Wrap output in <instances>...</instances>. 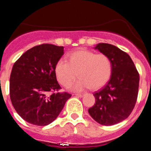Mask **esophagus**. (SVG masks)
<instances>
[{
  "mask_svg": "<svg viewBox=\"0 0 151 151\" xmlns=\"http://www.w3.org/2000/svg\"><path fill=\"white\" fill-rule=\"evenodd\" d=\"M75 95L76 96V97H83L84 94H75Z\"/></svg>",
  "mask_w": 151,
  "mask_h": 151,
  "instance_id": "obj_1",
  "label": "esophagus"
}]
</instances>
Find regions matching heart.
I'll return each mask as SVG.
<instances>
[{
	"label": "heart",
	"instance_id": "obj_1",
	"mask_svg": "<svg viewBox=\"0 0 151 151\" xmlns=\"http://www.w3.org/2000/svg\"><path fill=\"white\" fill-rule=\"evenodd\" d=\"M113 63L110 58L104 54H97L90 50H78L69 57V62L60 60L55 66L57 80L65 87H69L76 78L72 89L81 91L91 86V88L102 87L111 77Z\"/></svg>",
	"mask_w": 151,
	"mask_h": 151
}]
</instances>
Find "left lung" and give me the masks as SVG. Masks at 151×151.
I'll return each mask as SVG.
<instances>
[{
    "mask_svg": "<svg viewBox=\"0 0 151 151\" xmlns=\"http://www.w3.org/2000/svg\"><path fill=\"white\" fill-rule=\"evenodd\" d=\"M95 49L110 57L113 72L107 84L94 93L95 104L88 113L98 123L113 125L132 112L138 97L139 73L129 54L117 47L100 43Z\"/></svg>",
    "mask_w": 151,
    "mask_h": 151,
    "instance_id": "8db88e82",
    "label": "left lung"
}]
</instances>
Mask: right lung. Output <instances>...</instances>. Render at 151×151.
Segmentation results:
<instances>
[{
	"label": "right lung",
	"mask_w": 151,
	"mask_h": 151,
	"mask_svg": "<svg viewBox=\"0 0 151 151\" xmlns=\"http://www.w3.org/2000/svg\"><path fill=\"white\" fill-rule=\"evenodd\" d=\"M63 47L42 44L25 52L15 62L10 78L12 104L24 120L35 125L51 123L71 97L61 89L55 66ZM48 92H52L50 96Z\"/></svg>",
	"instance_id": "obj_1"
}]
</instances>
